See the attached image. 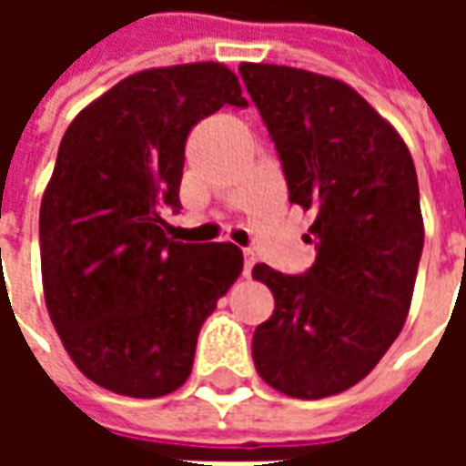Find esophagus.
<instances>
[{"instance_id":"1","label":"esophagus","mask_w":466,"mask_h":466,"mask_svg":"<svg viewBox=\"0 0 466 466\" xmlns=\"http://www.w3.org/2000/svg\"><path fill=\"white\" fill-rule=\"evenodd\" d=\"M254 267V252L252 249H244V277H249L252 274Z\"/></svg>"}]
</instances>
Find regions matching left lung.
<instances>
[{
    "label": "left lung",
    "instance_id": "1",
    "mask_svg": "<svg viewBox=\"0 0 466 466\" xmlns=\"http://www.w3.org/2000/svg\"><path fill=\"white\" fill-rule=\"evenodd\" d=\"M282 162L289 202L314 214L304 274L257 264L274 294L254 329V367L269 387L322 400L364 380L407 319L424 247L414 162L351 86L277 65H239Z\"/></svg>",
    "mask_w": 466,
    "mask_h": 466
}]
</instances>
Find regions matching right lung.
Instances as JSON below:
<instances>
[{
    "mask_svg": "<svg viewBox=\"0 0 466 466\" xmlns=\"http://www.w3.org/2000/svg\"><path fill=\"white\" fill-rule=\"evenodd\" d=\"M224 105L247 106L219 62L147 69L82 109L62 137L39 209L52 324L86 380L154 400L182 387L197 337L242 272L229 242L164 234L179 204L184 144Z\"/></svg>",
    "mask_w": 466,
    "mask_h": 466,
    "instance_id": "right-lung-1",
    "label": "right lung"
}]
</instances>
